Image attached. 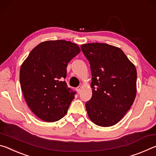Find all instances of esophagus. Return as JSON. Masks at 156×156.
I'll use <instances>...</instances> for the list:
<instances>
[{"label":"esophagus","mask_w":156,"mask_h":156,"mask_svg":"<svg viewBox=\"0 0 156 156\" xmlns=\"http://www.w3.org/2000/svg\"><path fill=\"white\" fill-rule=\"evenodd\" d=\"M81 86H78V87H76V91L78 93H80V91H81Z\"/></svg>","instance_id":"34e87169"}]
</instances>
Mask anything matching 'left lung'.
<instances>
[{
    "label": "left lung",
    "instance_id": "left-lung-1",
    "mask_svg": "<svg viewBox=\"0 0 156 156\" xmlns=\"http://www.w3.org/2000/svg\"><path fill=\"white\" fill-rule=\"evenodd\" d=\"M81 48L92 74L93 95L86 103L88 115L98 126H113L123 118L136 98V66L113 45L91 43Z\"/></svg>",
    "mask_w": 156,
    "mask_h": 156
}]
</instances>
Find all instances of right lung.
Segmentation results:
<instances>
[{
    "mask_svg": "<svg viewBox=\"0 0 156 156\" xmlns=\"http://www.w3.org/2000/svg\"><path fill=\"white\" fill-rule=\"evenodd\" d=\"M80 51L77 45L68 41H47L37 45L20 66L24 98L42 120L54 122L67 113L76 93L63 80L68 63Z\"/></svg>",
    "mask_w": 156,
    "mask_h": 156,
    "instance_id": "add662e5",
    "label": "right lung"
}]
</instances>
